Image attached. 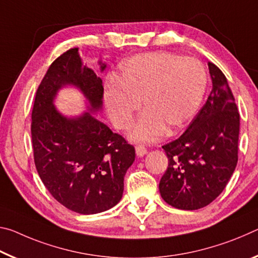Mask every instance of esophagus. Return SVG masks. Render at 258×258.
Returning a JSON list of instances; mask_svg holds the SVG:
<instances>
[{
  "label": "esophagus",
  "mask_w": 258,
  "mask_h": 258,
  "mask_svg": "<svg viewBox=\"0 0 258 258\" xmlns=\"http://www.w3.org/2000/svg\"><path fill=\"white\" fill-rule=\"evenodd\" d=\"M135 150H136V154L138 155V157H144V155L147 153L146 147L142 146V145H137L136 147H135Z\"/></svg>",
  "instance_id": "esophagus-1"
}]
</instances>
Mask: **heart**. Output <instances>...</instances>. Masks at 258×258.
Returning a JSON list of instances; mask_svg holds the SVG:
<instances>
[{
	"instance_id": "b5f03b06",
	"label": "heart",
	"mask_w": 258,
	"mask_h": 258,
	"mask_svg": "<svg viewBox=\"0 0 258 258\" xmlns=\"http://www.w3.org/2000/svg\"><path fill=\"white\" fill-rule=\"evenodd\" d=\"M109 81L104 101L115 128L126 130L142 107L129 137L138 143H154L164 134L186 128L199 111L207 88V73L196 58L172 52L137 54L121 65Z\"/></svg>"
}]
</instances>
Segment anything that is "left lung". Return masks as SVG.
Listing matches in <instances>:
<instances>
[{"label": "left lung", "instance_id": "1", "mask_svg": "<svg viewBox=\"0 0 258 258\" xmlns=\"http://www.w3.org/2000/svg\"><path fill=\"white\" fill-rule=\"evenodd\" d=\"M213 89L204 107L179 138L162 146L168 168L159 184L175 208L196 210L225 188L238 163L240 115L223 72L208 62Z\"/></svg>", "mask_w": 258, "mask_h": 258}]
</instances>
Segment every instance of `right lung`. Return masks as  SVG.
<instances>
[{"instance_id":"obj_1","label":"right lung","mask_w":258,"mask_h":258,"mask_svg":"<svg viewBox=\"0 0 258 258\" xmlns=\"http://www.w3.org/2000/svg\"><path fill=\"white\" fill-rule=\"evenodd\" d=\"M100 71L106 64L99 60ZM73 85L88 100V110L67 118L54 106L57 91ZM103 81L83 65L79 49L59 56L46 72L32 111L34 162L41 180L59 204L72 212L92 215L111 209L123 194L125 172L135 149L91 113L103 106Z\"/></svg>"}]
</instances>
